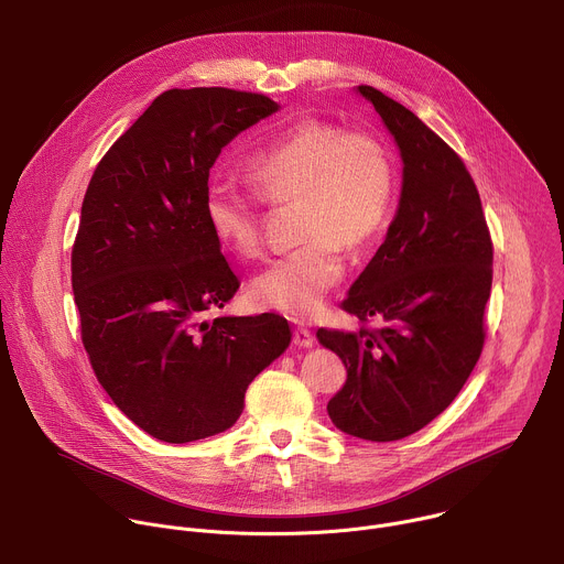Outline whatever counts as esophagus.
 <instances>
[{"label":"esophagus","instance_id":"esophagus-1","mask_svg":"<svg viewBox=\"0 0 564 564\" xmlns=\"http://www.w3.org/2000/svg\"><path fill=\"white\" fill-rule=\"evenodd\" d=\"M294 346L299 348H312L314 346V337L307 328H296L294 330Z\"/></svg>","mask_w":564,"mask_h":564}]
</instances>
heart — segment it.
Masks as SVG:
<instances>
[{
    "instance_id": "b5f03b06",
    "label": "heart",
    "mask_w": 564,
    "mask_h": 564,
    "mask_svg": "<svg viewBox=\"0 0 564 564\" xmlns=\"http://www.w3.org/2000/svg\"><path fill=\"white\" fill-rule=\"evenodd\" d=\"M248 174L265 200L299 203V236L307 240L252 281L250 299L296 321L312 318L344 279L339 246H366L388 220L392 153L377 135L301 120L248 160ZM205 218L229 252L243 259L259 254L261 209L254 196L214 183L205 194Z\"/></svg>"
}]
</instances>
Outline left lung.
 Segmentation results:
<instances>
[{"label": "left lung", "mask_w": 564, "mask_h": 564, "mask_svg": "<svg viewBox=\"0 0 564 564\" xmlns=\"http://www.w3.org/2000/svg\"><path fill=\"white\" fill-rule=\"evenodd\" d=\"M394 138L401 194L383 243L350 285L346 312L383 318L377 333H316L348 379L328 401L352 437L394 442L448 409L485 346L494 246L477 187L462 158L413 111L357 87Z\"/></svg>", "instance_id": "obj_1"}]
</instances>
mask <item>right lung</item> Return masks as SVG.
Here are the masks:
<instances>
[{
    "label": "right lung",
    "mask_w": 564,
    "mask_h": 564,
    "mask_svg": "<svg viewBox=\"0 0 564 564\" xmlns=\"http://www.w3.org/2000/svg\"><path fill=\"white\" fill-rule=\"evenodd\" d=\"M281 107L220 87L170 89L94 172L70 254L83 344L113 404L160 442L236 424L254 377L292 341L279 314L231 316L240 281L205 218L223 147Z\"/></svg>",
    "instance_id": "right-lung-1"
}]
</instances>
